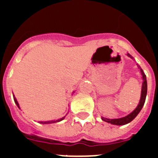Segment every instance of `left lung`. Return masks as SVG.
Returning a JSON list of instances; mask_svg holds the SVG:
<instances>
[{"instance_id":"8db88e82","label":"left lung","mask_w":158,"mask_h":158,"mask_svg":"<svg viewBox=\"0 0 158 158\" xmlns=\"http://www.w3.org/2000/svg\"><path fill=\"white\" fill-rule=\"evenodd\" d=\"M129 58H131V59H134V58L131 56L130 54H127ZM137 66L140 70L141 76H142V91H141V97L140 100H139V104L137 105L136 108L132 112H131L129 115H126V116L122 117V118H104V117L101 116V119L104 122H107L108 123H111L112 125H116V126H123V125H126V124L129 123L131 121L133 120L134 118L139 115V113L140 112V111L142 110V108L143 107L145 104V101H146V94H147V81H146V76L144 73L143 70L142 69V68L140 67V65H139L137 64Z\"/></svg>"}]
</instances>
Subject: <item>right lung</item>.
Returning <instances> with one entry per match:
<instances>
[{
  "instance_id": "right-lung-1",
  "label": "right lung",
  "mask_w": 158,
  "mask_h": 158,
  "mask_svg": "<svg viewBox=\"0 0 158 158\" xmlns=\"http://www.w3.org/2000/svg\"><path fill=\"white\" fill-rule=\"evenodd\" d=\"M74 93V92H73V93ZM13 98H14V101H15V103H16V105H17V107H19V109H20V107H19V103H18V101H17V100H16V97H15V96H14L13 95ZM65 116H64V117H62V118H58V119H57V120H50V121H39V123H42V124H51V123H58V122H60V121H62V120H63L64 118H65Z\"/></svg>"
}]
</instances>
